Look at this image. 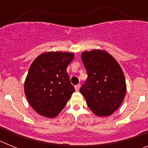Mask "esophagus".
Segmentation results:
<instances>
[{
  "instance_id": "esophagus-1",
  "label": "esophagus",
  "mask_w": 148,
  "mask_h": 148,
  "mask_svg": "<svg viewBox=\"0 0 148 148\" xmlns=\"http://www.w3.org/2000/svg\"><path fill=\"white\" fill-rule=\"evenodd\" d=\"M81 85L80 84H77V85L75 86V91H79V89H80Z\"/></svg>"
}]
</instances>
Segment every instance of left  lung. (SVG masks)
<instances>
[{
    "label": "left lung",
    "instance_id": "8db88e82",
    "mask_svg": "<svg viewBox=\"0 0 148 148\" xmlns=\"http://www.w3.org/2000/svg\"><path fill=\"white\" fill-rule=\"evenodd\" d=\"M88 78L80 92L89 108L100 117L113 114L123 102L127 91L125 78L118 61L107 51L82 53Z\"/></svg>",
    "mask_w": 148,
    "mask_h": 148
}]
</instances>
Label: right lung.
Listing matches in <instances>:
<instances>
[{"mask_svg": "<svg viewBox=\"0 0 148 148\" xmlns=\"http://www.w3.org/2000/svg\"><path fill=\"white\" fill-rule=\"evenodd\" d=\"M74 56L73 53L45 52L32 63L24 82V92L38 114L54 118L71 98L75 88L66 67Z\"/></svg>", "mask_w": 148, "mask_h": 148, "instance_id": "1", "label": "right lung"}]
</instances>
